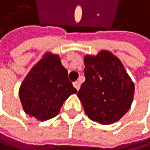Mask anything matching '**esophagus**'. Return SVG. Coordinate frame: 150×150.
<instances>
[{
    "label": "esophagus",
    "instance_id": "34e87169",
    "mask_svg": "<svg viewBox=\"0 0 150 150\" xmlns=\"http://www.w3.org/2000/svg\"><path fill=\"white\" fill-rule=\"evenodd\" d=\"M74 88H76V90H79V88H80V83H79L78 81L74 82Z\"/></svg>",
    "mask_w": 150,
    "mask_h": 150
}]
</instances>
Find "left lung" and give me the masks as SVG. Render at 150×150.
I'll list each match as a JSON object with an SVG mask.
<instances>
[{"instance_id":"1","label":"left lung","mask_w":150,"mask_h":150,"mask_svg":"<svg viewBox=\"0 0 150 150\" xmlns=\"http://www.w3.org/2000/svg\"><path fill=\"white\" fill-rule=\"evenodd\" d=\"M86 80L77 96L86 114L94 122L119 121L133 102L134 85L121 61L108 50L84 57Z\"/></svg>"}]
</instances>
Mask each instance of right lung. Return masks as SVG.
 Here are the masks:
<instances>
[{
  "instance_id": "add662e5",
  "label": "right lung",
  "mask_w": 150,
  "mask_h": 150,
  "mask_svg": "<svg viewBox=\"0 0 150 150\" xmlns=\"http://www.w3.org/2000/svg\"><path fill=\"white\" fill-rule=\"evenodd\" d=\"M76 92L59 55L47 52L24 79L19 97L26 114L46 121L55 117L66 98Z\"/></svg>"
}]
</instances>
